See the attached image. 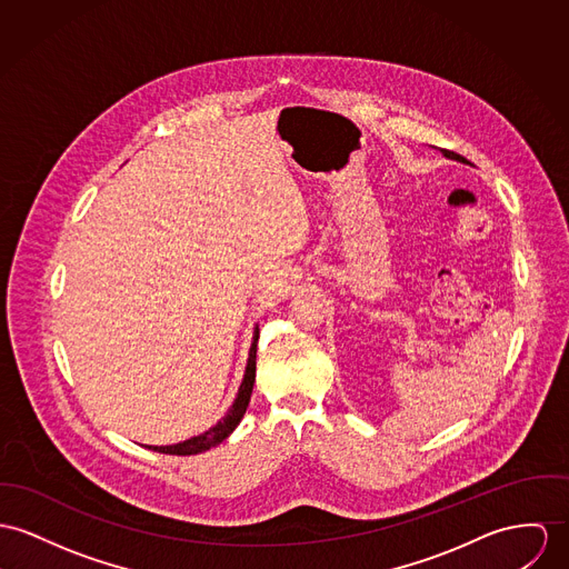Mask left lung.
Listing matches in <instances>:
<instances>
[{
  "label": "left lung",
  "mask_w": 569,
  "mask_h": 569,
  "mask_svg": "<svg viewBox=\"0 0 569 569\" xmlns=\"http://www.w3.org/2000/svg\"><path fill=\"white\" fill-rule=\"evenodd\" d=\"M446 156H448V158H457V156H455L452 151H448V149H446Z\"/></svg>",
  "instance_id": "left-lung-1"
}]
</instances>
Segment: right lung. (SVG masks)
<instances>
[{
  "label": "right lung",
  "mask_w": 569,
  "mask_h": 569,
  "mask_svg": "<svg viewBox=\"0 0 569 569\" xmlns=\"http://www.w3.org/2000/svg\"><path fill=\"white\" fill-rule=\"evenodd\" d=\"M258 338H260V327H256V336H253V345H251V352H249V363H247V372H244V381L238 390V396L231 405V409L227 411V416L220 420L217 427H212L210 431H206L203 436L199 438L186 439L181 443L176 446H149L151 450H158V452H164V455H199V452H206L210 450L212 446L220 443L222 439L227 438L236 427L238 422L242 420L247 407H249V400H251V392H253V383H256V355H258Z\"/></svg>",
  "instance_id": "1"
}]
</instances>
